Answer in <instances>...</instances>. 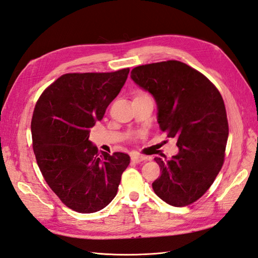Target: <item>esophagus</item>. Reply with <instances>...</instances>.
Instances as JSON below:
<instances>
[{
    "instance_id": "34e87169",
    "label": "esophagus",
    "mask_w": 258,
    "mask_h": 258,
    "mask_svg": "<svg viewBox=\"0 0 258 258\" xmlns=\"http://www.w3.org/2000/svg\"><path fill=\"white\" fill-rule=\"evenodd\" d=\"M131 160L133 161L134 163H140L142 161H145L146 160V157L145 156H141V155H133L131 157Z\"/></svg>"
}]
</instances>
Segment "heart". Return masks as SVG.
Segmentation results:
<instances>
[{
	"instance_id": "obj_1",
	"label": "heart",
	"mask_w": 258,
	"mask_h": 258,
	"mask_svg": "<svg viewBox=\"0 0 258 258\" xmlns=\"http://www.w3.org/2000/svg\"><path fill=\"white\" fill-rule=\"evenodd\" d=\"M142 96H146V95H140V96H137V97H142Z\"/></svg>"
}]
</instances>
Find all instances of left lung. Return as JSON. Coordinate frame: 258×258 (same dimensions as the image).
I'll return each instance as SVG.
<instances>
[{
    "instance_id": "8db88e82",
    "label": "left lung",
    "mask_w": 258,
    "mask_h": 258,
    "mask_svg": "<svg viewBox=\"0 0 258 258\" xmlns=\"http://www.w3.org/2000/svg\"><path fill=\"white\" fill-rule=\"evenodd\" d=\"M133 82L153 95L157 121L177 143L171 160L156 157L158 197L175 207L196 202L214 183L224 160L229 126L220 92L202 73L179 61L137 66Z\"/></svg>"
}]
</instances>
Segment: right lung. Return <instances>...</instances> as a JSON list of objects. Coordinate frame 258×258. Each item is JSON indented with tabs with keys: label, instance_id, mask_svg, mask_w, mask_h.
<instances>
[{
	"label": "right lung",
	"instance_id": "add662e5",
	"mask_svg": "<svg viewBox=\"0 0 258 258\" xmlns=\"http://www.w3.org/2000/svg\"><path fill=\"white\" fill-rule=\"evenodd\" d=\"M130 69L112 73L65 74L45 89L31 120L32 148L50 188L69 208L82 214L103 209L117 193L130 156L109 155L89 141L118 95Z\"/></svg>",
	"mask_w": 258,
	"mask_h": 258
}]
</instances>
